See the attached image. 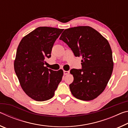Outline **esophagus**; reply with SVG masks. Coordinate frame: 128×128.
Instances as JSON below:
<instances>
[{
    "mask_svg": "<svg viewBox=\"0 0 128 128\" xmlns=\"http://www.w3.org/2000/svg\"><path fill=\"white\" fill-rule=\"evenodd\" d=\"M63 72H64V75H67V74H68L69 73V71L64 70Z\"/></svg>",
    "mask_w": 128,
    "mask_h": 128,
    "instance_id": "esophagus-1",
    "label": "esophagus"
}]
</instances>
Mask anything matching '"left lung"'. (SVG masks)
Here are the masks:
<instances>
[{"label":"left lung","instance_id":"8db88e82","mask_svg":"<svg viewBox=\"0 0 128 128\" xmlns=\"http://www.w3.org/2000/svg\"><path fill=\"white\" fill-rule=\"evenodd\" d=\"M60 40L66 43L75 56H82L81 69H72L69 85L75 98L89 101L97 98L106 88L114 68L112 50L107 40L88 26L64 30Z\"/></svg>","mask_w":128,"mask_h":128}]
</instances>
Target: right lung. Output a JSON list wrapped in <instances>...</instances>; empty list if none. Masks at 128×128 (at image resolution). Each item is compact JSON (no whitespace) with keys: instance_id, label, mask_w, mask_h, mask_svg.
I'll return each instance as SVG.
<instances>
[{"instance_id":"right-lung-1","label":"right lung","mask_w":128,"mask_h":128,"mask_svg":"<svg viewBox=\"0 0 128 128\" xmlns=\"http://www.w3.org/2000/svg\"><path fill=\"white\" fill-rule=\"evenodd\" d=\"M62 31L55 28L38 27L24 36L17 47L14 60L15 73L24 92L36 101L52 98L62 81V69L54 71L44 65Z\"/></svg>"}]
</instances>
